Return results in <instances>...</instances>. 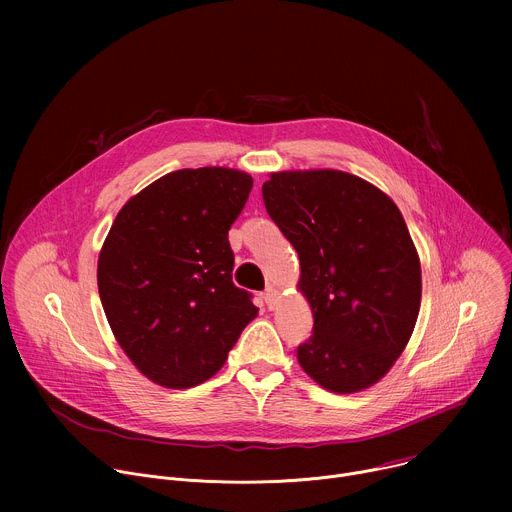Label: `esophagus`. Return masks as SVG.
<instances>
[{"instance_id": "34e87169", "label": "esophagus", "mask_w": 512, "mask_h": 512, "mask_svg": "<svg viewBox=\"0 0 512 512\" xmlns=\"http://www.w3.org/2000/svg\"><path fill=\"white\" fill-rule=\"evenodd\" d=\"M261 298H263V302H265V306H267L269 310H273V308H275V304H277V300H279L277 291H275V289H271V287H267V289L263 291Z\"/></svg>"}]
</instances>
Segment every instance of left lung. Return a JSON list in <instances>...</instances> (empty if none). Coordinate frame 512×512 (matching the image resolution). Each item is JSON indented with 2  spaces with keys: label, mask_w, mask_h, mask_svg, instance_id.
<instances>
[{
  "label": "left lung",
  "mask_w": 512,
  "mask_h": 512,
  "mask_svg": "<svg viewBox=\"0 0 512 512\" xmlns=\"http://www.w3.org/2000/svg\"><path fill=\"white\" fill-rule=\"evenodd\" d=\"M263 202L298 251L314 312L298 346L302 369L334 393L371 387L407 346L421 304L419 257L399 208L334 170L271 174Z\"/></svg>",
  "instance_id": "8db88e82"
}]
</instances>
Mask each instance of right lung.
I'll return each instance as SVG.
<instances>
[{
  "label": "right lung",
  "mask_w": 512,
  "mask_h": 512,
  "mask_svg": "<svg viewBox=\"0 0 512 512\" xmlns=\"http://www.w3.org/2000/svg\"><path fill=\"white\" fill-rule=\"evenodd\" d=\"M253 178L229 168L178 170L133 196L99 255L97 283L109 326L154 383L188 389L221 371L253 296L233 283L229 229Z\"/></svg>",
  "instance_id": "right-lung-1"
}]
</instances>
